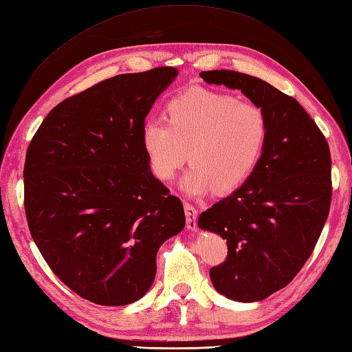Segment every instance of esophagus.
I'll return each mask as SVG.
<instances>
[{
    "instance_id": "esophagus-1",
    "label": "esophagus",
    "mask_w": 352,
    "mask_h": 352,
    "mask_svg": "<svg viewBox=\"0 0 352 352\" xmlns=\"http://www.w3.org/2000/svg\"><path fill=\"white\" fill-rule=\"evenodd\" d=\"M184 212H186V224L188 230H196L197 229V223H196V217H197V211L193 208V206L184 202Z\"/></svg>"
}]
</instances>
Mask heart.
I'll use <instances>...</instances> for the list:
<instances>
[{
  "label": "heart",
  "mask_w": 352,
  "mask_h": 352,
  "mask_svg": "<svg viewBox=\"0 0 352 352\" xmlns=\"http://www.w3.org/2000/svg\"><path fill=\"white\" fill-rule=\"evenodd\" d=\"M267 135L262 108L208 89L187 90L169 102L168 120L151 116L141 126L142 148L159 179H173L190 156L193 165L182 179L188 196L244 184L263 155Z\"/></svg>",
  "instance_id": "heart-1"
}]
</instances>
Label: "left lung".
I'll return each mask as SVG.
<instances>
[{"instance_id": "8db88e82", "label": "left lung", "mask_w": 352, "mask_h": 352, "mask_svg": "<svg viewBox=\"0 0 352 352\" xmlns=\"http://www.w3.org/2000/svg\"><path fill=\"white\" fill-rule=\"evenodd\" d=\"M199 76L241 90L269 123L253 174L197 220L228 241L226 262L210 270L215 290L235 302H258L299 274L321 235L331 201L329 144L303 107L265 80L229 69Z\"/></svg>"}]
</instances>
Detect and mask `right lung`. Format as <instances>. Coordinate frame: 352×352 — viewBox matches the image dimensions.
Instances as JSON below:
<instances>
[{
	"label": "right lung",
	"mask_w": 352,
	"mask_h": 352,
	"mask_svg": "<svg viewBox=\"0 0 352 352\" xmlns=\"http://www.w3.org/2000/svg\"><path fill=\"white\" fill-rule=\"evenodd\" d=\"M178 69L120 74L58 104L26 151L25 212L35 245L86 300L146 294L156 256L184 229L183 204L150 170L141 126Z\"/></svg>",
	"instance_id": "1"
}]
</instances>
